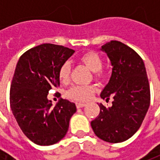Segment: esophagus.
<instances>
[{"mask_svg":"<svg viewBox=\"0 0 160 160\" xmlns=\"http://www.w3.org/2000/svg\"><path fill=\"white\" fill-rule=\"evenodd\" d=\"M84 106H86L85 103H76V107L77 108H82Z\"/></svg>","mask_w":160,"mask_h":160,"instance_id":"34e87169","label":"esophagus"}]
</instances>
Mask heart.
<instances>
[{
  "label": "heart",
  "instance_id": "b5f03b06",
  "mask_svg": "<svg viewBox=\"0 0 160 160\" xmlns=\"http://www.w3.org/2000/svg\"><path fill=\"white\" fill-rule=\"evenodd\" d=\"M79 62L84 66H86L91 71L94 72V74L97 78H103L105 74L104 70L102 68L103 66V58L98 53L90 50L83 53L79 56ZM70 65L68 62H63L58 69V78L63 84L68 82L70 78ZM96 89L92 86H74L67 91L66 96L71 100L83 102L88 100L92 95L95 92Z\"/></svg>",
  "mask_w": 160,
  "mask_h": 160
}]
</instances>
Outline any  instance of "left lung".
Segmentation results:
<instances>
[{"label":"left lung","mask_w":160,"mask_h":160,"mask_svg":"<svg viewBox=\"0 0 160 160\" xmlns=\"http://www.w3.org/2000/svg\"><path fill=\"white\" fill-rule=\"evenodd\" d=\"M101 50L107 54L113 68L100 96L114 100L111 107L99 104V115L91 126L101 140L118 143L132 137L141 127L150 105V87L143 60L134 49L112 40Z\"/></svg>","instance_id":"obj_1"}]
</instances>
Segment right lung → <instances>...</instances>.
<instances>
[{
  "label": "right lung",
  "instance_id": "right-lung-1",
  "mask_svg": "<svg viewBox=\"0 0 160 160\" xmlns=\"http://www.w3.org/2000/svg\"><path fill=\"white\" fill-rule=\"evenodd\" d=\"M74 52L52 43L28 49L17 63L10 87V106L26 137L40 146L56 144L66 135L76 106L60 99L53 106L49 91L60 86L58 69Z\"/></svg>",
  "mask_w": 160,
  "mask_h": 160
}]
</instances>
